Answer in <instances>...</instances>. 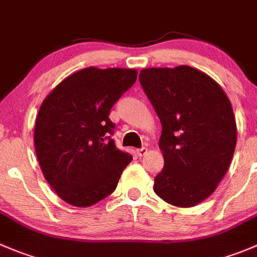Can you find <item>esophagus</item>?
Masks as SVG:
<instances>
[{
	"label": "esophagus",
	"mask_w": 257,
	"mask_h": 257,
	"mask_svg": "<svg viewBox=\"0 0 257 257\" xmlns=\"http://www.w3.org/2000/svg\"><path fill=\"white\" fill-rule=\"evenodd\" d=\"M147 152H148V149H147L146 147H142V148L137 149V154H138L139 157H143V156H146V154H147Z\"/></svg>",
	"instance_id": "34e87169"
}]
</instances>
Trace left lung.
I'll return each mask as SVG.
<instances>
[{
    "label": "left lung",
    "mask_w": 257,
    "mask_h": 257,
    "mask_svg": "<svg viewBox=\"0 0 257 257\" xmlns=\"http://www.w3.org/2000/svg\"><path fill=\"white\" fill-rule=\"evenodd\" d=\"M162 124L164 167L154 192L177 207H193L213 193L236 147V120L225 91L191 66L149 68L139 74Z\"/></svg>",
    "instance_id": "left-lung-1"
}]
</instances>
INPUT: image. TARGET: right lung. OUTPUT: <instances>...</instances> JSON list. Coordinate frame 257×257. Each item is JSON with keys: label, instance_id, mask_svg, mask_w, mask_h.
I'll return each instance as SVG.
<instances>
[{"label": "right lung", "instance_id": "right-lung-1", "mask_svg": "<svg viewBox=\"0 0 257 257\" xmlns=\"http://www.w3.org/2000/svg\"><path fill=\"white\" fill-rule=\"evenodd\" d=\"M137 75L134 69L90 66L64 79L42 101L36 156L45 179L69 205L88 207L113 193L133 159L111 139L109 114Z\"/></svg>", "mask_w": 257, "mask_h": 257}]
</instances>
